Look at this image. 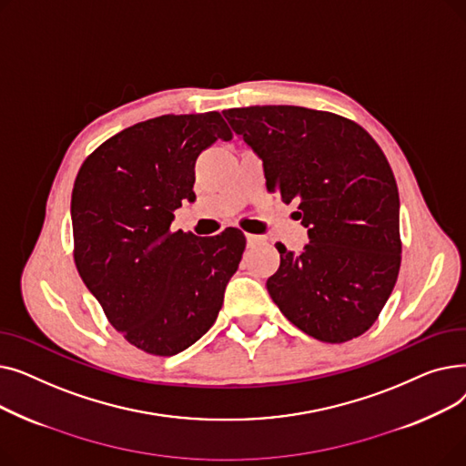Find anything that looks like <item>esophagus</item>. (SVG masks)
I'll return each instance as SVG.
<instances>
[{
	"instance_id": "obj_1",
	"label": "esophagus",
	"mask_w": 466,
	"mask_h": 466,
	"mask_svg": "<svg viewBox=\"0 0 466 466\" xmlns=\"http://www.w3.org/2000/svg\"><path fill=\"white\" fill-rule=\"evenodd\" d=\"M246 239H248L249 248H255V246H258V243H264V236H257V234H246Z\"/></svg>"
}]
</instances>
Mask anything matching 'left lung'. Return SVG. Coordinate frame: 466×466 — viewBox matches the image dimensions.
<instances>
[{"label": "left lung", "instance_id": "obj_1", "mask_svg": "<svg viewBox=\"0 0 466 466\" xmlns=\"http://www.w3.org/2000/svg\"><path fill=\"white\" fill-rule=\"evenodd\" d=\"M262 158L268 192L299 204L309 243L300 255L276 246L266 287L308 336L344 344L369 330L400 270L399 188L383 151L357 122L297 106L223 111Z\"/></svg>", "mask_w": 466, "mask_h": 466}]
</instances>
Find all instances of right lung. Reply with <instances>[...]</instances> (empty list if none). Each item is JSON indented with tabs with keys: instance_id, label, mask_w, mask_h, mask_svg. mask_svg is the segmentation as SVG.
<instances>
[{
	"instance_id": "right-lung-1",
	"label": "right lung",
	"mask_w": 466,
	"mask_h": 466,
	"mask_svg": "<svg viewBox=\"0 0 466 466\" xmlns=\"http://www.w3.org/2000/svg\"><path fill=\"white\" fill-rule=\"evenodd\" d=\"M232 139L217 111L137 122L86 157L71 192L73 258L107 321L137 350L171 357L215 323L246 236L171 230L194 200V164Z\"/></svg>"
}]
</instances>
